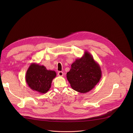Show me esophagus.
I'll return each instance as SVG.
<instances>
[{"label":"esophagus","instance_id":"34e87169","mask_svg":"<svg viewBox=\"0 0 133 133\" xmlns=\"http://www.w3.org/2000/svg\"><path fill=\"white\" fill-rule=\"evenodd\" d=\"M58 75L59 76H63L64 75V73L62 71H59V72H58Z\"/></svg>","mask_w":133,"mask_h":133}]
</instances>
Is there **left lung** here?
<instances>
[{
	"label": "left lung",
	"instance_id": "8db88e82",
	"mask_svg": "<svg viewBox=\"0 0 133 133\" xmlns=\"http://www.w3.org/2000/svg\"><path fill=\"white\" fill-rule=\"evenodd\" d=\"M67 73V79L71 87L81 93H86L93 89L102 77L99 65L91 55L85 51L82 57L76 59Z\"/></svg>",
	"mask_w": 133,
	"mask_h": 133
}]
</instances>
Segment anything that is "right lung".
Masks as SVG:
<instances>
[{"mask_svg": "<svg viewBox=\"0 0 133 133\" xmlns=\"http://www.w3.org/2000/svg\"><path fill=\"white\" fill-rule=\"evenodd\" d=\"M56 76L54 70H47L44 66L38 64L31 63L27 70L25 79L32 90L45 94L50 88L52 81Z\"/></svg>", "mask_w": 133, "mask_h": 133, "instance_id": "obj_1", "label": "right lung"}]
</instances>
